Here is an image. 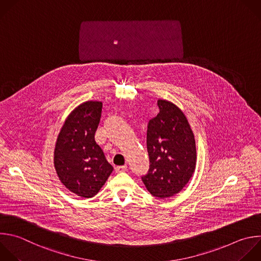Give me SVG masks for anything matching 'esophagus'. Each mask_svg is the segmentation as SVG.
<instances>
[{"mask_svg":"<svg viewBox=\"0 0 261 261\" xmlns=\"http://www.w3.org/2000/svg\"><path fill=\"white\" fill-rule=\"evenodd\" d=\"M116 172L117 173H121V172H125L127 170V165H124V166H118L115 168Z\"/></svg>","mask_w":261,"mask_h":261,"instance_id":"esophagus-1","label":"esophagus"}]
</instances>
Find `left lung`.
<instances>
[{"mask_svg": "<svg viewBox=\"0 0 261 261\" xmlns=\"http://www.w3.org/2000/svg\"><path fill=\"white\" fill-rule=\"evenodd\" d=\"M159 114L147 125L149 169L141 179L156 198L178 194L196 168V141L185 114L172 102L158 100Z\"/></svg>", "mask_w": 261, "mask_h": 261, "instance_id": "8db88e82", "label": "left lung"}]
</instances>
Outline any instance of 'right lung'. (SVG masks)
Masks as SVG:
<instances>
[{
    "label": "right lung",
    "instance_id": "1",
    "mask_svg": "<svg viewBox=\"0 0 261 261\" xmlns=\"http://www.w3.org/2000/svg\"><path fill=\"white\" fill-rule=\"evenodd\" d=\"M101 110L99 101L79 106L65 120L55 145L54 166L60 181L82 198L94 197L114 170L94 138Z\"/></svg>",
    "mask_w": 261,
    "mask_h": 261
}]
</instances>
